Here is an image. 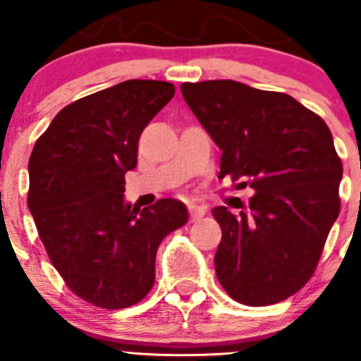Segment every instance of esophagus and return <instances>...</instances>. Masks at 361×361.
Instances as JSON below:
<instances>
[{"mask_svg": "<svg viewBox=\"0 0 361 361\" xmlns=\"http://www.w3.org/2000/svg\"><path fill=\"white\" fill-rule=\"evenodd\" d=\"M188 209H190L191 220H198V218H202L206 214V206H202V204L190 202L188 204Z\"/></svg>", "mask_w": 361, "mask_h": 361, "instance_id": "34e87169", "label": "esophagus"}]
</instances>
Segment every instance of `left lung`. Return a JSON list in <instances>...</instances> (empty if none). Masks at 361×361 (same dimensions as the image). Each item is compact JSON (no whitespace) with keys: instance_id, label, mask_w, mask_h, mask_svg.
I'll return each instance as SVG.
<instances>
[{"instance_id":"obj_1","label":"left lung","mask_w":361,"mask_h":361,"mask_svg":"<svg viewBox=\"0 0 361 361\" xmlns=\"http://www.w3.org/2000/svg\"><path fill=\"white\" fill-rule=\"evenodd\" d=\"M221 150L220 175L256 193L247 211L213 209L216 277L245 306L288 299L312 279L340 213L342 161L326 121L290 94L234 80L180 85Z\"/></svg>"}]
</instances>
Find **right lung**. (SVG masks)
Returning a JSON list of instances; mask_svg holds the SVG:
<instances>
[{
  "instance_id": "1",
  "label": "right lung",
  "mask_w": 361,
  "mask_h": 361,
  "mask_svg": "<svg viewBox=\"0 0 361 361\" xmlns=\"http://www.w3.org/2000/svg\"><path fill=\"white\" fill-rule=\"evenodd\" d=\"M161 80H127L66 105L35 141L28 209L66 286L105 310L134 306L155 283L161 241L188 221L180 200L123 202L137 141L173 98Z\"/></svg>"
}]
</instances>
